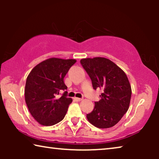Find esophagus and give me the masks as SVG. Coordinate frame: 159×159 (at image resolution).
<instances>
[{
    "instance_id": "obj_1",
    "label": "esophagus",
    "mask_w": 159,
    "mask_h": 159,
    "mask_svg": "<svg viewBox=\"0 0 159 159\" xmlns=\"http://www.w3.org/2000/svg\"><path fill=\"white\" fill-rule=\"evenodd\" d=\"M75 100L76 101H82V98H74Z\"/></svg>"
}]
</instances>
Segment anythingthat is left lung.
<instances>
[{
  "mask_svg": "<svg viewBox=\"0 0 159 159\" xmlns=\"http://www.w3.org/2000/svg\"><path fill=\"white\" fill-rule=\"evenodd\" d=\"M92 81L94 90L102 89L101 100L95 102L92 112L87 114L89 122L106 129L114 127L122 118L129 106L132 89L122 69L108 58H87L80 60Z\"/></svg>",
  "mask_w": 159,
  "mask_h": 159,
  "instance_id": "1",
  "label": "left lung"
}]
</instances>
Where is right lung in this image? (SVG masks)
Wrapping results in <instances>:
<instances>
[{
  "label": "right lung",
  "mask_w": 159,
  "mask_h": 159,
  "mask_svg": "<svg viewBox=\"0 0 159 159\" xmlns=\"http://www.w3.org/2000/svg\"><path fill=\"white\" fill-rule=\"evenodd\" d=\"M75 59L51 58L34 67L27 76L25 95L28 109L40 125L52 126L63 120L72 99L67 98L64 78Z\"/></svg>",
  "instance_id": "right-lung-1"
}]
</instances>
